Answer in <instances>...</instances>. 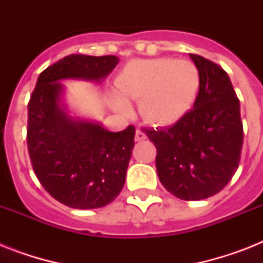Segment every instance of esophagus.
I'll return each instance as SVG.
<instances>
[{"label": "esophagus", "mask_w": 263, "mask_h": 263, "mask_svg": "<svg viewBox=\"0 0 263 263\" xmlns=\"http://www.w3.org/2000/svg\"><path fill=\"white\" fill-rule=\"evenodd\" d=\"M146 139V134L143 131H140V129H136L135 134V140L136 142H142V140Z\"/></svg>", "instance_id": "obj_1"}]
</instances>
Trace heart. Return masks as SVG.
<instances>
[{
    "label": "heart",
    "instance_id": "1",
    "mask_svg": "<svg viewBox=\"0 0 263 263\" xmlns=\"http://www.w3.org/2000/svg\"><path fill=\"white\" fill-rule=\"evenodd\" d=\"M120 95L110 102L116 110L131 111L128 101H139V111L154 125H172L194 106L200 88V73L191 61L164 59L135 60L116 79Z\"/></svg>",
    "mask_w": 263,
    "mask_h": 263
}]
</instances>
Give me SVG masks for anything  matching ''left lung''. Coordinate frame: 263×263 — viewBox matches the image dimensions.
I'll return each mask as SVG.
<instances>
[{
	"label": "left lung",
	"mask_w": 263,
	"mask_h": 263,
	"mask_svg": "<svg viewBox=\"0 0 263 263\" xmlns=\"http://www.w3.org/2000/svg\"><path fill=\"white\" fill-rule=\"evenodd\" d=\"M200 73L194 109L168 128L146 129L157 148V173L166 191L183 200L220 192L240 162V103L228 73L202 55L190 54Z\"/></svg>",
	"instance_id": "left-lung-1"
}]
</instances>
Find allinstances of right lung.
I'll return each instance as SVG.
<instances>
[{"instance_id": "add662e5", "label": "right lung", "mask_w": 263, "mask_h": 263, "mask_svg": "<svg viewBox=\"0 0 263 263\" xmlns=\"http://www.w3.org/2000/svg\"><path fill=\"white\" fill-rule=\"evenodd\" d=\"M116 55L71 54L39 75L28 102L27 146L39 183L55 200L73 209L103 208L117 198L135 138V127L109 132L99 124L71 119L60 103L64 79L101 82Z\"/></svg>"}]
</instances>
